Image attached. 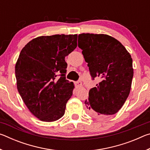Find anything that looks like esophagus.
Masks as SVG:
<instances>
[{
  "label": "esophagus",
  "mask_w": 150,
  "mask_h": 150,
  "mask_svg": "<svg viewBox=\"0 0 150 150\" xmlns=\"http://www.w3.org/2000/svg\"><path fill=\"white\" fill-rule=\"evenodd\" d=\"M75 85L77 87H81V85H82V83H81V81H76V82H75Z\"/></svg>",
  "instance_id": "esophagus-1"
}]
</instances>
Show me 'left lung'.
<instances>
[{
  "label": "left lung",
  "instance_id": "left-lung-1",
  "mask_svg": "<svg viewBox=\"0 0 150 150\" xmlns=\"http://www.w3.org/2000/svg\"><path fill=\"white\" fill-rule=\"evenodd\" d=\"M78 46L93 79L100 81L85 101L88 114L105 118L117 113L131 89L134 69L130 53L118 40L106 34H79Z\"/></svg>",
  "mask_w": 150,
  "mask_h": 150
}]
</instances>
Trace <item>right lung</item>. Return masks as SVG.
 Instances as JSON below:
<instances>
[{"label": "right lung", "instance_id": "1", "mask_svg": "<svg viewBox=\"0 0 150 150\" xmlns=\"http://www.w3.org/2000/svg\"><path fill=\"white\" fill-rule=\"evenodd\" d=\"M77 34L42 35L20 52L15 66L18 91L30 112L40 120L54 122L64 115L75 87L65 79V57L77 47Z\"/></svg>", "mask_w": 150, "mask_h": 150}]
</instances>
